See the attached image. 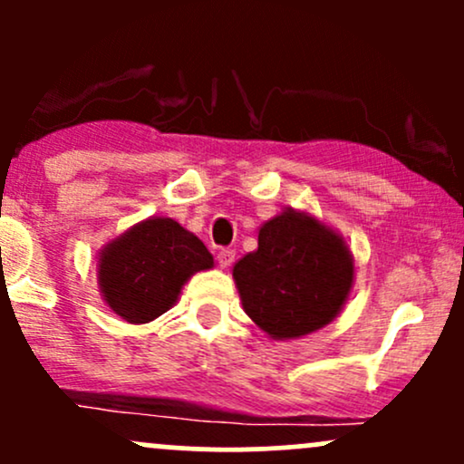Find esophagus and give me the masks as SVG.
Segmentation results:
<instances>
[{"label": "esophagus", "mask_w": 464, "mask_h": 464, "mask_svg": "<svg viewBox=\"0 0 464 464\" xmlns=\"http://www.w3.org/2000/svg\"><path fill=\"white\" fill-rule=\"evenodd\" d=\"M216 262L220 268H228L233 262H236V250L233 248H220L216 253Z\"/></svg>", "instance_id": "esophagus-1"}]
</instances>
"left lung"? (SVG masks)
<instances>
[{
	"instance_id": "8db88e82",
	"label": "left lung",
	"mask_w": 464,
	"mask_h": 464,
	"mask_svg": "<svg viewBox=\"0 0 464 464\" xmlns=\"http://www.w3.org/2000/svg\"><path fill=\"white\" fill-rule=\"evenodd\" d=\"M244 312L273 338H296L332 323L353 284L343 239L296 211L259 231V246L233 268Z\"/></svg>"
}]
</instances>
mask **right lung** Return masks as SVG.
I'll use <instances>...</instances> for the list:
<instances>
[{
    "label": "right lung",
    "mask_w": 464,
    "mask_h": 464,
    "mask_svg": "<svg viewBox=\"0 0 464 464\" xmlns=\"http://www.w3.org/2000/svg\"><path fill=\"white\" fill-rule=\"evenodd\" d=\"M214 266L198 237L169 218H150L104 248L100 287L129 323H148L177 303L185 281Z\"/></svg>",
    "instance_id": "right-lung-1"
}]
</instances>
